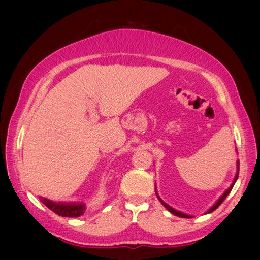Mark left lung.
Instances as JSON below:
<instances>
[{"mask_svg": "<svg viewBox=\"0 0 260 260\" xmlns=\"http://www.w3.org/2000/svg\"><path fill=\"white\" fill-rule=\"evenodd\" d=\"M236 167H237V170H236V174H235V178H234V180H233V182H232V184H231V186H230V188H228V189H227V190H226L225 192H223L221 196H220V197H219V200H218L217 202H215V203H214V204H213L212 206H211V208H210V209H209L208 211H206V212H205V213H211V212H212V211H214L215 209H217V208H218V206H219L220 204H221L223 201H225V199H226V197H227V195H228V193H230V192H231V190H232V188H233V186H234V184H235V182H236V180H237V178H239V169H240V162H239V160H237V161H236ZM155 191H156V195H157V197H158V200H159V201H160V203H161L162 205H164V206H165V208H166L167 210H169L171 213H173L174 215H177V217H181V218H193V217H192V215H190V214H186V213H183V212H181V211H178V210H175V209H173V208H172V206H170L169 204H166V203H165V202H164V201H162V200L160 199V197H159V195H158V192H157V190H156V188H155Z\"/></svg>", "mask_w": 260, "mask_h": 260, "instance_id": "1", "label": "left lung"}]
</instances>
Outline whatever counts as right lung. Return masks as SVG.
Returning a JSON list of instances; mask_svg holds the SVG:
<instances>
[{
  "instance_id": "add662e5",
  "label": "right lung",
  "mask_w": 260,
  "mask_h": 260,
  "mask_svg": "<svg viewBox=\"0 0 260 260\" xmlns=\"http://www.w3.org/2000/svg\"><path fill=\"white\" fill-rule=\"evenodd\" d=\"M40 201L45 204L48 209H50L52 212L61 215V217L77 218L83 214L86 210V205L83 203H56L54 201L40 197Z\"/></svg>"
}]
</instances>
